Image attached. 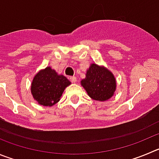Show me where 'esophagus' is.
<instances>
[{
    "label": "esophagus",
    "instance_id": "obj_1",
    "mask_svg": "<svg viewBox=\"0 0 159 159\" xmlns=\"http://www.w3.org/2000/svg\"><path fill=\"white\" fill-rule=\"evenodd\" d=\"M70 81H72V82H76V81H77V78H76V77H75V76H73V77H70Z\"/></svg>",
    "mask_w": 159,
    "mask_h": 159
}]
</instances>
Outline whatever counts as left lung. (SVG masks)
<instances>
[{
    "mask_svg": "<svg viewBox=\"0 0 159 159\" xmlns=\"http://www.w3.org/2000/svg\"><path fill=\"white\" fill-rule=\"evenodd\" d=\"M81 83L89 96L98 101L110 99L116 89V81L112 73L95 63L90 66L86 78L81 80Z\"/></svg>",
    "mask_w": 159,
    "mask_h": 159,
    "instance_id": "left-lung-1",
    "label": "left lung"
}]
</instances>
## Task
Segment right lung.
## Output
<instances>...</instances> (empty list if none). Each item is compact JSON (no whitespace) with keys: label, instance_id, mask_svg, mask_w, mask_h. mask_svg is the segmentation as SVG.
I'll return each mask as SVG.
<instances>
[{"label":"right lung","instance_id":"add662e5","mask_svg":"<svg viewBox=\"0 0 159 159\" xmlns=\"http://www.w3.org/2000/svg\"><path fill=\"white\" fill-rule=\"evenodd\" d=\"M70 81L65 76L58 75L51 67H46L35 75L31 84L33 96L43 106H52L59 101L65 88Z\"/></svg>","mask_w":159,"mask_h":159}]
</instances>
